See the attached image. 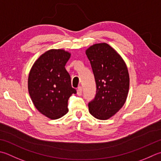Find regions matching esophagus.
<instances>
[{
    "instance_id": "34e87169",
    "label": "esophagus",
    "mask_w": 161,
    "mask_h": 161,
    "mask_svg": "<svg viewBox=\"0 0 161 161\" xmlns=\"http://www.w3.org/2000/svg\"><path fill=\"white\" fill-rule=\"evenodd\" d=\"M77 93L78 96H81V93H82V88H81V86L78 87L77 91Z\"/></svg>"
}]
</instances>
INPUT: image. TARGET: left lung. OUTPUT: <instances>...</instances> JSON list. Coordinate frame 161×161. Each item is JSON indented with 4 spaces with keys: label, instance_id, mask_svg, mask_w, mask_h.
<instances>
[{
    "label": "left lung",
    "instance_id": "obj_1",
    "mask_svg": "<svg viewBox=\"0 0 161 161\" xmlns=\"http://www.w3.org/2000/svg\"><path fill=\"white\" fill-rule=\"evenodd\" d=\"M96 83V96L89 103L94 117L107 120L118 112L126 101L130 78L121 55L105 42L97 43L86 50Z\"/></svg>",
    "mask_w": 161,
    "mask_h": 161
}]
</instances>
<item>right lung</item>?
<instances>
[{
    "label": "right lung",
    "mask_w": 161,
    "mask_h": 161,
    "mask_svg": "<svg viewBox=\"0 0 161 161\" xmlns=\"http://www.w3.org/2000/svg\"><path fill=\"white\" fill-rule=\"evenodd\" d=\"M71 53L63 49H52L42 53L31 67L28 89L33 105L41 114L51 119L68 112V101L76 90L65 66Z\"/></svg>",
    "instance_id": "add662e5"
}]
</instances>
